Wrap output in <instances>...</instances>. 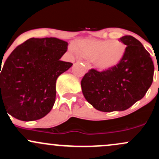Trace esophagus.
<instances>
[{"label":"esophagus","mask_w":159,"mask_h":159,"mask_svg":"<svg viewBox=\"0 0 159 159\" xmlns=\"http://www.w3.org/2000/svg\"><path fill=\"white\" fill-rule=\"evenodd\" d=\"M83 64H84L85 67H86V69L87 70H89L91 69L92 66H91V65H90L89 63H88V62H83Z\"/></svg>","instance_id":"34e87169"}]
</instances>
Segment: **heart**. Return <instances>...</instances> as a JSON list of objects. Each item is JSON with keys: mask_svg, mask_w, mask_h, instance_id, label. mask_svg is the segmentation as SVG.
I'll list each match as a JSON object with an SVG mask.
<instances>
[{"mask_svg": "<svg viewBox=\"0 0 159 159\" xmlns=\"http://www.w3.org/2000/svg\"><path fill=\"white\" fill-rule=\"evenodd\" d=\"M127 46L118 40H84L71 52L76 55L90 59L94 66L107 70L118 65L125 56Z\"/></svg>", "mask_w": 159, "mask_h": 159, "instance_id": "heart-1", "label": "heart"}]
</instances>
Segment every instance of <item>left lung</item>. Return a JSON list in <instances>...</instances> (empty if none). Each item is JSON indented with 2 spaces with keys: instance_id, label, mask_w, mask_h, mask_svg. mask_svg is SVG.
I'll return each instance as SVG.
<instances>
[{
  "instance_id": "left-lung-1",
  "label": "left lung",
  "mask_w": 159,
  "mask_h": 159,
  "mask_svg": "<svg viewBox=\"0 0 159 159\" xmlns=\"http://www.w3.org/2000/svg\"><path fill=\"white\" fill-rule=\"evenodd\" d=\"M125 56L115 67L98 71L91 69L81 81L87 102L103 112L124 111L142 99L153 81L154 64L139 41L124 35Z\"/></svg>"
}]
</instances>
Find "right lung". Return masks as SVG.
Wrapping results in <instances>:
<instances>
[{
  "label": "right lung",
  "instance_id": "right-lung-1",
  "mask_svg": "<svg viewBox=\"0 0 159 159\" xmlns=\"http://www.w3.org/2000/svg\"><path fill=\"white\" fill-rule=\"evenodd\" d=\"M67 46L57 38H32L17 46L1 70V108L23 121L47 115L55 102L56 80L73 65L60 61Z\"/></svg>",
  "mask_w": 159,
  "mask_h": 159
}]
</instances>
